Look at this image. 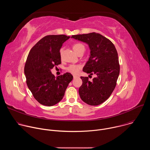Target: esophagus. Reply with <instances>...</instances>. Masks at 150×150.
Here are the masks:
<instances>
[{"mask_svg":"<svg viewBox=\"0 0 150 150\" xmlns=\"http://www.w3.org/2000/svg\"><path fill=\"white\" fill-rule=\"evenodd\" d=\"M78 76H75V75H74V79H75V78H76Z\"/></svg>","mask_w":150,"mask_h":150,"instance_id":"1","label":"esophagus"}]
</instances>
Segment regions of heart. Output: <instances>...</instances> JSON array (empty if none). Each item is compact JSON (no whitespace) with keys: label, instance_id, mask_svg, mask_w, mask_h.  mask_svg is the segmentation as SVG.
I'll list each match as a JSON object with an SVG mask.
<instances>
[{"label":"heart","instance_id":"b5f03b06","mask_svg":"<svg viewBox=\"0 0 150 150\" xmlns=\"http://www.w3.org/2000/svg\"><path fill=\"white\" fill-rule=\"evenodd\" d=\"M72 48L75 51V52L78 54L83 51L84 52L85 50L84 46L82 44L80 43V42H76V43H74L72 45ZM62 52H63V49H61L59 52V54L60 56H62ZM80 69H81L80 65H71L67 68V71L73 74H76L79 72Z\"/></svg>","mask_w":150,"mask_h":150}]
</instances>
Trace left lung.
Wrapping results in <instances>:
<instances>
[{
  "instance_id": "obj_1",
  "label": "left lung",
  "mask_w": 150,
  "mask_h": 150,
  "mask_svg": "<svg viewBox=\"0 0 150 150\" xmlns=\"http://www.w3.org/2000/svg\"><path fill=\"white\" fill-rule=\"evenodd\" d=\"M72 38L88 45L90 56L82 71L90 74L89 77L97 75L91 81L88 77L81 76L80 97L89 105H99L109 98L116 85L120 72L117 50L110 40L98 33L74 35Z\"/></svg>"
}]
</instances>
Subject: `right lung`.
<instances>
[{"instance_id": "obj_1", "label": "right lung", "mask_w": 150, "mask_h": 150, "mask_svg": "<svg viewBox=\"0 0 150 150\" xmlns=\"http://www.w3.org/2000/svg\"><path fill=\"white\" fill-rule=\"evenodd\" d=\"M69 37L65 35H46L29 52L24 67L26 82L34 98L41 104L52 106L58 103L73 79L68 72L56 78L50 71L61 63L60 49Z\"/></svg>"}]
</instances>
